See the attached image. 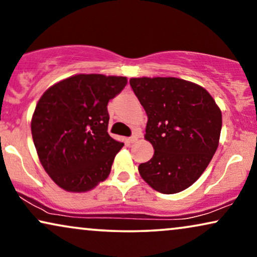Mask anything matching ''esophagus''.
<instances>
[{
	"label": "esophagus",
	"mask_w": 257,
	"mask_h": 257,
	"mask_svg": "<svg viewBox=\"0 0 257 257\" xmlns=\"http://www.w3.org/2000/svg\"><path fill=\"white\" fill-rule=\"evenodd\" d=\"M137 140H138V136L137 135H133L132 137H130V139H128V142L131 143V144H133V143H136Z\"/></svg>",
	"instance_id": "1"
}]
</instances>
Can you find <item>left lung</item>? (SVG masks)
<instances>
[{
	"label": "left lung",
	"mask_w": 257,
	"mask_h": 257,
	"mask_svg": "<svg viewBox=\"0 0 257 257\" xmlns=\"http://www.w3.org/2000/svg\"><path fill=\"white\" fill-rule=\"evenodd\" d=\"M133 92L145 108V139L154 154L140 164L142 178L163 194H175L201 177L219 146L222 114L213 97L174 77L131 78Z\"/></svg>",
	"instance_id": "1"
}]
</instances>
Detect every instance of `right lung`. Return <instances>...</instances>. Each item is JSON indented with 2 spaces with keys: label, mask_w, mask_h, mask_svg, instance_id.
I'll return each instance as SVG.
<instances>
[{
  "label": "right lung",
  "mask_w": 257,
  "mask_h": 257,
  "mask_svg": "<svg viewBox=\"0 0 257 257\" xmlns=\"http://www.w3.org/2000/svg\"><path fill=\"white\" fill-rule=\"evenodd\" d=\"M126 77L76 75L55 84L38 100L31 133L42 166L68 192H86L110 174L124 144L107 133V103Z\"/></svg>",
  "instance_id": "obj_1"
}]
</instances>
